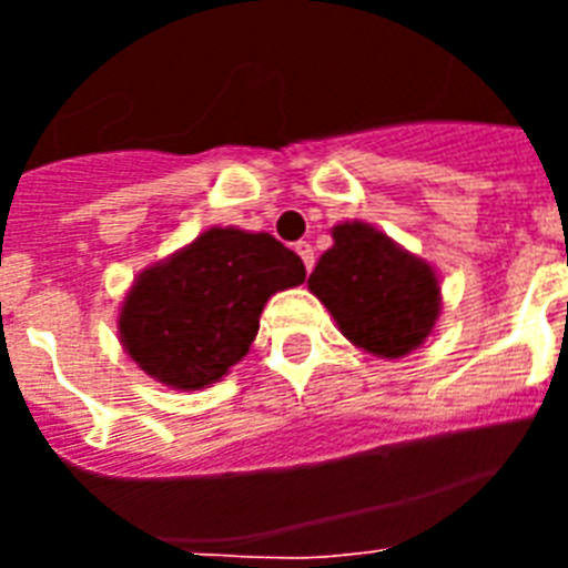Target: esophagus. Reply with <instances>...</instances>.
<instances>
[{
	"mask_svg": "<svg viewBox=\"0 0 568 568\" xmlns=\"http://www.w3.org/2000/svg\"><path fill=\"white\" fill-rule=\"evenodd\" d=\"M295 253L301 255V261H304V267H307V273H310V270H313V264H315L313 244H310V241H298V244H295Z\"/></svg>",
	"mask_w": 568,
	"mask_h": 568,
	"instance_id": "34e87169",
	"label": "esophagus"
}]
</instances>
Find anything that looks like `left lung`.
<instances>
[{"label":"left lung","instance_id":"8db88e82","mask_svg":"<svg viewBox=\"0 0 568 568\" xmlns=\"http://www.w3.org/2000/svg\"><path fill=\"white\" fill-rule=\"evenodd\" d=\"M321 255L307 287L338 329L378 358H400L424 344L440 310L433 267L369 224L346 222Z\"/></svg>","mask_w":568,"mask_h":568}]
</instances>
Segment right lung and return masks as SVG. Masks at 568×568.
<instances>
[{"label": "right lung", "instance_id": "obj_1", "mask_svg": "<svg viewBox=\"0 0 568 568\" xmlns=\"http://www.w3.org/2000/svg\"><path fill=\"white\" fill-rule=\"evenodd\" d=\"M304 278V261L273 235L213 227L139 275L119 318L122 344L155 381L202 389L247 355L270 295Z\"/></svg>", "mask_w": 568, "mask_h": 568}]
</instances>
